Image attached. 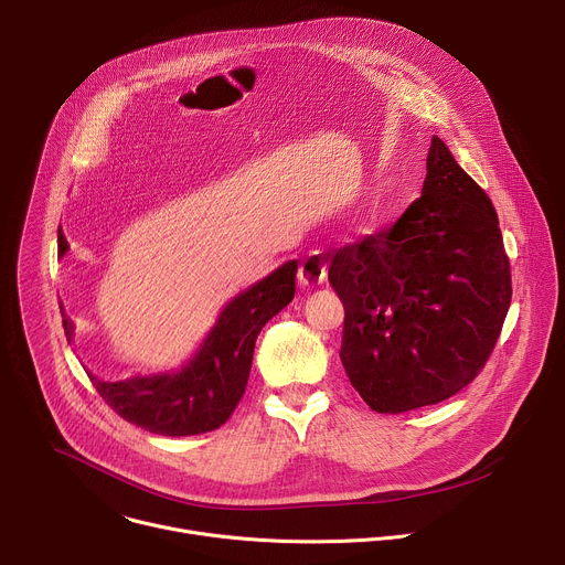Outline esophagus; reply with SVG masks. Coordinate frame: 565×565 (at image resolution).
Wrapping results in <instances>:
<instances>
[{"label": "esophagus", "instance_id": "1", "mask_svg": "<svg viewBox=\"0 0 565 565\" xmlns=\"http://www.w3.org/2000/svg\"><path fill=\"white\" fill-rule=\"evenodd\" d=\"M327 259L321 257L319 253H310L301 266H299V273H297V279L301 286H319L327 281Z\"/></svg>", "mask_w": 565, "mask_h": 565}]
</instances>
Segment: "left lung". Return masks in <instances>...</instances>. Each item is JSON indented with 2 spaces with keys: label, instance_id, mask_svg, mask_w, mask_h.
Wrapping results in <instances>:
<instances>
[{
  "label": "left lung",
  "instance_id": "1",
  "mask_svg": "<svg viewBox=\"0 0 565 565\" xmlns=\"http://www.w3.org/2000/svg\"><path fill=\"white\" fill-rule=\"evenodd\" d=\"M329 281L344 303L340 358L366 405H438L490 360L512 301L497 210L434 136L423 196L391 227L340 248Z\"/></svg>",
  "mask_w": 565,
  "mask_h": 565
}]
</instances>
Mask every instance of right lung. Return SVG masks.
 <instances>
[{"label": "right lung", "instance_id": "obj_1", "mask_svg": "<svg viewBox=\"0 0 565 565\" xmlns=\"http://www.w3.org/2000/svg\"><path fill=\"white\" fill-rule=\"evenodd\" d=\"M68 244L57 230V253ZM297 262H288L218 315L199 353L181 371L105 382L87 373L107 405L127 423L158 436H196L218 429L244 397L262 329L295 297ZM71 340L73 324L62 319Z\"/></svg>", "mask_w": 565, "mask_h": 565}]
</instances>
